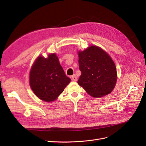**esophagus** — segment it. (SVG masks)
Masks as SVG:
<instances>
[{"instance_id": "34e87169", "label": "esophagus", "mask_w": 146, "mask_h": 146, "mask_svg": "<svg viewBox=\"0 0 146 146\" xmlns=\"http://www.w3.org/2000/svg\"><path fill=\"white\" fill-rule=\"evenodd\" d=\"M71 78H72V81H76V80H78V78H77V76L75 74H73Z\"/></svg>"}]
</instances>
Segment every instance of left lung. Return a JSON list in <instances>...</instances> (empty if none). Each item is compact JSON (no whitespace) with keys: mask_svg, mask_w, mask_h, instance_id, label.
I'll list each match as a JSON object with an SVG mask.
<instances>
[{"mask_svg":"<svg viewBox=\"0 0 146 146\" xmlns=\"http://www.w3.org/2000/svg\"><path fill=\"white\" fill-rule=\"evenodd\" d=\"M79 70L78 84L94 98L112 92L117 82V69L112 58L105 51L91 46L78 52Z\"/></svg>","mask_w":146,"mask_h":146,"instance_id":"1","label":"left lung"}]
</instances>
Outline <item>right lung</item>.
<instances>
[{"label":"right lung","mask_w":146,"mask_h":146,"mask_svg":"<svg viewBox=\"0 0 146 146\" xmlns=\"http://www.w3.org/2000/svg\"><path fill=\"white\" fill-rule=\"evenodd\" d=\"M71 81L64 73L55 53L45 58L39 56L31 67L29 84L34 94L41 100H56Z\"/></svg>","instance_id":"right-lung-1"}]
</instances>
